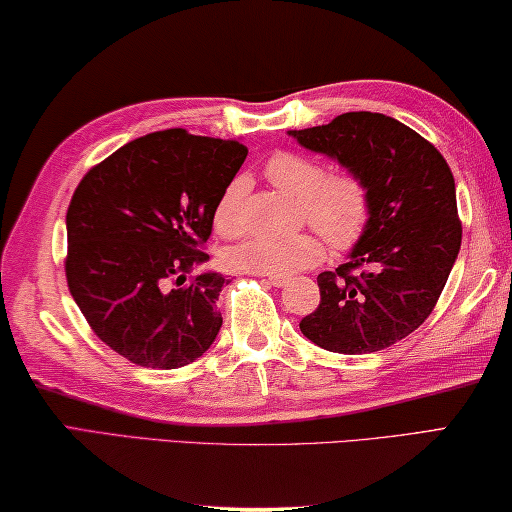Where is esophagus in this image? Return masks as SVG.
I'll return each mask as SVG.
<instances>
[{
    "mask_svg": "<svg viewBox=\"0 0 512 512\" xmlns=\"http://www.w3.org/2000/svg\"><path fill=\"white\" fill-rule=\"evenodd\" d=\"M261 276H263V281H267L274 288H281V286H286V283H288L286 276H270V274H261Z\"/></svg>",
    "mask_w": 512,
    "mask_h": 512,
    "instance_id": "34e87169",
    "label": "esophagus"
}]
</instances>
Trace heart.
<instances>
[{
  "mask_svg": "<svg viewBox=\"0 0 512 512\" xmlns=\"http://www.w3.org/2000/svg\"><path fill=\"white\" fill-rule=\"evenodd\" d=\"M265 174L288 197L301 201L304 217L335 249H347L360 238L370 220V192L356 174H329L315 158L295 152L274 154ZM249 179L236 177L226 183L215 204V229L222 236L245 231V201ZM324 242L315 233L297 236H254L229 249L226 261L242 272L292 276L320 263Z\"/></svg>",
  "mask_w": 512,
  "mask_h": 512,
  "instance_id": "obj_1",
  "label": "heart"
}]
</instances>
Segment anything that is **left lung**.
<instances>
[{"instance_id":"left-lung-1","label":"left lung","mask_w":512,"mask_h":512,"mask_svg":"<svg viewBox=\"0 0 512 512\" xmlns=\"http://www.w3.org/2000/svg\"><path fill=\"white\" fill-rule=\"evenodd\" d=\"M288 136L370 192L365 231L338 270L317 276L322 301L301 333L349 356L395 345L431 315L458 258L454 174L429 140L381 113H345Z\"/></svg>"}]
</instances>
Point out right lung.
I'll return each mask as SVG.
<instances>
[{
    "label": "right lung",
    "mask_w": 512,
    "mask_h": 512,
    "mask_svg": "<svg viewBox=\"0 0 512 512\" xmlns=\"http://www.w3.org/2000/svg\"><path fill=\"white\" fill-rule=\"evenodd\" d=\"M245 158L240 140L165 129L127 142L74 190L67 286L97 338L131 363L177 370L215 342L224 276L186 279L208 261L199 247Z\"/></svg>",
    "instance_id": "1"
}]
</instances>
